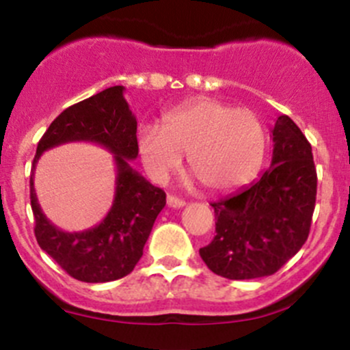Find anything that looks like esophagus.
Returning a JSON list of instances; mask_svg holds the SVG:
<instances>
[{
  "label": "esophagus",
  "mask_w": 350,
  "mask_h": 350,
  "mask_svg": "<svg viewBox=\"0 0 350 350\" xmlns=\"http://www.w3.org/2000/svg\"><path fill=\"white\" fill-rule=\"evenodd\" d=\"M185 204H186V201L181 200V198L171 196V194L167 196V206H169V208H183Z\"/></svg>",
  "instance_id": "obj_1"
}]
</instances>
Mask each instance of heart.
Segmentation results:
<instances>
[{
	"mask_svg": "<svg viewBox=\"0 0 350 350\" xmlns=\"http://www.w3.org/2000/svg\"><path fill=\"white\" fill-rule=\"evenodd\" d=\"M137 149L154 183L167 181L187 164L206 189L221 193L258 174L267 150V131L258 113L216 98H198L169 110L163 126L142 124Z\"/></svg>",
	"mask_w": 350,
	"mask_h": 350,
	"instance_id": "obj_1",
	"label": "heart"
}]
</instances>
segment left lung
Wrapping results in <instances>:
<instances>
[{
	"label": "left lung",
	"mask_w": 350,
	"mask_h": 350,
	"mask_svg": "<svg viewBox=\"0 0 350 350\" xmlns=\"http://www.w3.org/2000/svg\"><path fill=\"white\" fill-rule=\"evenodd\" d=\"M271 139L270 169L211 204L216 237L200 255L219 277L252 280L273 275L308 238L317 196L312 146L288 116L278 117Z\"/></svg>",
	"instance_id": "left-lung-1"
}]
</instances>
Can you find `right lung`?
Listing matches in <instances>:
<instances>
[{
  "label": "right lung",
  "instance_id": "1",
  "mask_svg": "<svg viewBox=\"0 0 350 350\" xmlns=\"http://www.w3.org/2000/svg\"><path fill=\"white\" fill-rule=\"evenodd\" d=\"M122 85L105 88L65 109L40 139L29 176V200L35 216V237L70 277L87 283L119 280L134 270L165 206V193L131 167L137 157V120L124 98ZM87 140L114 154L118 167L116 196L108 216L90 230L68 234L44 216L36 200L32 174L45 150L67 142Z\"/></svg>",
  "mask_w": 350,
  "mask_h": 350
}]
</instances>
